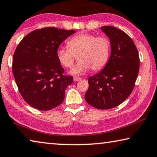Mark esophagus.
Segmentation results:
<instances>
[{
  "label": "esophagus",
  "instance_id": "esophagus-1",
  "mask_svg": "<svg viewBox=\"0 0 157 157\" xmlns=\"http://www.w3.org/2000/svg\"><path fill=\"white\" fill-rule=\"evenodd\" d=\"M81 79H82V78H78V77H75V78H73V80H74V82L80 81Z\"/></svg>",
  "mask_w": 157,
  "mask_h": 157
}]
</instances>
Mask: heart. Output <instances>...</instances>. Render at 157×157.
I'll use <instances>...</instances> for the list:
<instances>
[{
    "label": "heart",
    "mask_w": 157,
    "mask_h": 157,
    "mask_svg": "<svg viewBox=\"0 0 157 157\" xmlns=\"http://www.w3.org/2000/svg\"><path fill=\"white\" fill-rule=\"evenodd\" d=\"M67 49L59 47L56 57L61 66L71 68L75 56L78 55L79 61L71 71L73 75L84 74L90 68L93 71H101L108 63L111 49L108 38L87 33L73 37L67 43Z\"/></svg>",
    "instance_id": "b5f03b06"
}]
</instances>
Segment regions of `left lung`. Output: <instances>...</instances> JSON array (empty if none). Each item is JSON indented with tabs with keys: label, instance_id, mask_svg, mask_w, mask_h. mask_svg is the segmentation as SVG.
<instances>
[{
	"label": "left lung",
	"instance_id": "left-lung-1",
	"mask_svg": "<svg viewBox=\"0 0 157 157\" xmlns=\"http://www.w3.org/2000/svg\"><path fill=\"white\" fill-rule=\"evenodd\" d=\"M110 40L111 54L103 70L89 78L86 101L97 109L120 105L132 92L138 78L140 59L133 40L114 26L101 28Z\"/></svg>",
	"mask_w": 157,
	"mask_h": 157
}]
</instances>
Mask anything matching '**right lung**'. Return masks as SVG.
<instances>
[{"instance_id":"obj_1","label":"right lung","mask_w":157,"mask_h":157,"mask_svg":"<svg viewBox=\"0 0 157 157\" xmlns=\"http://www.w3.org/2000/svg\"><path fill=\"white\" fill-rule=\"evenodd\" d=\"M75 30L54 27L36 29L17 45L12 61V73L24 101L40 110H49L63 101L72 76L65 75L56 57L60 44Z\"/></svg>"}]
</instances>
